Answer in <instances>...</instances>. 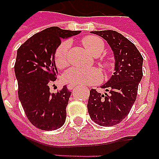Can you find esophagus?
Wrapping results in <instances>:
<instances>
[{
    "mask_svg": "<svg viewBox=\"0 0 159 159\" xmlns=\"http://www.w3.org/2000/svg\"><path fill=\"white\" fill-rule=\"evenodd\" d=\"M77 86V85H76V84H68V86H67V88H68V89H70V90H72L73 89H74V88H75V87Z\"/></svg>",
    "mask_w": 159,
    "mask_h": 159,
    "instance_id": "esophagus-1",
    "label": "esophagus"
}]
</instances>
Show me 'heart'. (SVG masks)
<instances>
[{"label": "heart", "instance_id": "b5f03b06", "mask_svg": "<svg viewBox=\"0 0 159 159\" xmlns=\"http://www.w3.org/2000/svg\"><path fill=\"white\" fill-rule=\"evenodd\" d=\"M82 44L85 49L92 55H100L104 49V43L101 39L95 36H87L82 40ZM70 42H63L55 52V63L58 68H64L68 64V52L70 48ZM107 69L110 67L108 63L104 64ZM101 80V72L96 68L83 70L72 68L67 70L63 75V80L71 84H92Z\"/></svg>", "mask_w": 159, "mask_h": 159}]
</instances>
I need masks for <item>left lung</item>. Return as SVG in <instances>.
<instances>
[{
	"mask_svg": "<svg viewBox=\"0 0 159 159\" xmlns=\"http://www.w3.org/2000/svg\"><path fill=\"white\" fill-rule=\"evenodd\" d=\"M108 43L113 51L115 68L111 77L101 85L108 94L89 90L88 112L93 121L102 126L120 123L128 115L138 95L143 78V58L134 44L120 33L112 31H93Z\"/></svg>",
	"mask_w": 159,
	"mask_h": 159,
	"instance_id": "obj_1",
	"label": "left lung"
}]
</instances>
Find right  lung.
Masks as SVG:
<instances>
[{
    "instance_id": "right-lung-1",
    "label": "right lung",
    "mask_w": 159,
    "mask_h": 159,
    "mask_svg": "<svg viewBox=\"0 0 159 159\" xmlns=\"http://www.w3.org/2000/svg\"><path fill=\"white\" fill-rule=\"evenodd\" d=\"M80 31L51 27L36 33L17 49L14 70L18 84V97L33 126L44 131L61 127L66 120V107L71 92L66 85L51 93L50 84L58 73L55 52L62 39Z\"/></svg>"
}]
</instances>
